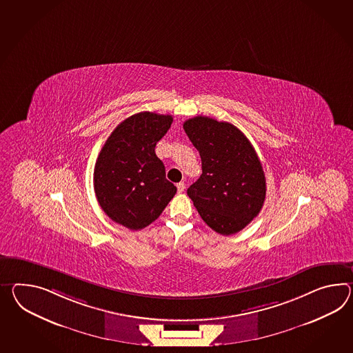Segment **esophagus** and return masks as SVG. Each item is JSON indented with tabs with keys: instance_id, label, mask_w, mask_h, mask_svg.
Wrapping results in <instances>:
<instances>
[{
	"instance_id": "1",
	"label": "esophagus",
	"mask_w": 353,
	"mask_h": 353,
	"mask_svg": "<svg viewBox=\"0 0 353 353\" xmlns=\"http://www.w3.org/2000/svg\"><path fill=\"white\" fill-rule=\"evenodd\" d=\"M177 191H179L180 194L185 191V183H183V182H179V183H177Z\"/></svg>"
}]
</instances>
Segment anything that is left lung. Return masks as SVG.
Listing matches in <instances>:
<instances>
[{
  "label": "left lung",
  "instance_id": "obj_1",
  "mask_svg": "<svg viewBox=\"0 0 353 353\" xmlns=\"http://www.w3.org/2000/svg\"><path fill=\"white\" fill-rule=\"evenodd\" d=\"M183 130L199 150L203 173L189 189L203 221L223 236L240 232L265 200V174L243 132L230 122L196 116Z\"/></svg>",
  "mask_w": 353,
  "mask_h": 353
}]
</instances>
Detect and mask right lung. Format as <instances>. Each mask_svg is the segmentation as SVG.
<instances>
[{
	"mask_svg": "<svg viewBox=\"0 0 353 353\" xmlns=\"http://www.w3.org/2000/svg\"><path fill=\"white\" fill-rule=\"evenodd\" d=\"M171 114L140 112L113 130L97 158L94 191L104 213L132 231L162 214L176 194L165 179L155 145L172 123Z\"/></svg>",
	"mask_w": 353,
	"mask_h": 353,
	"instance_id": "1",
	"label": "right lung"
}]
</instances>
